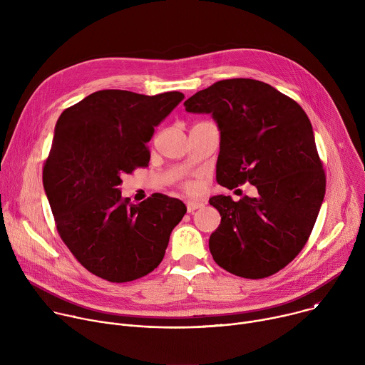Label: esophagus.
Segmentation results:
<instances>
[{"label":"esophagus","mask_w":365,"mask_h":365,"mask_svg":"<svg viewBox=\"0 0 365 365\" xmlns=\"http://www.w3.org/2000/svg\"><path fill=\"white\" fill-rule=\"evenodd\" d=\"M203 206V202L200 200H187L186 202V210L189 214H193L196 210H199V207Z\"/></svg>","instance_id":"esophagus-1"}]
</instances>
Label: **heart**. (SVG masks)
<instances>
[{
	"mask_svg": "<svg viewBox=\"0 0 365 365\" xmlns=\"http://www.w3.org/2000/svg\"><path fill=\"white\" fill-rule=\"evenodd\" d=\"M183 186H185L186 189H192V185H190V183H187V182H186V183H183Z\"/></svg>",
	"mask_w": 365,
	"mask_h": 365,
	"instance_id": "b5f03b06",
	"label": "heart"
}]
</instances>
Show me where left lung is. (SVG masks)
<instances>
[{"mask_svg":"<svg viewBox=\"0 0 365 365\" xmlns=\"http://www.w3.org/2000/svg\"><path fill=\"white\" fill-rule=\"evenodd\" d=\"M187 113L212 114L221 131L217 180L245 182L257 197L210 203L221 224L210 238L215 263L244 279H264L302 251L317 222L327 176L312 124L299 103L269 83L235 78L185 101Z\"/></svg>","mask_w":365,"mask_h":365,"instance_id":"8db88e82","label":"left lung"}]
</instances>
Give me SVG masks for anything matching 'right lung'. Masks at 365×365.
<instances>
[{
	"instance_id": "obj_1",
	"label": "right lung",
	"mask_w": 365,
	"mask_h": 365,
	"mask_svg": "<svg viewBox=\"0 0 365 365\" xmlns=\"http://www.w3.org/2000/svg\"><path fill=\"white\" fill-rule=\"evenodd\" d=\"M173 91L143 95L103 89L66 108L43 166V186L62 241L92 274L125 283L151 273L165 257L186 206L153 193L133 205L124 175L150 162L147 141L183 99Z\"/></svg>"
}]
</instances>
